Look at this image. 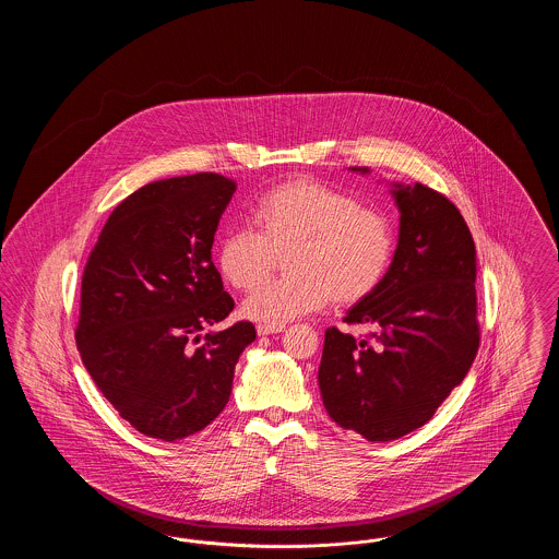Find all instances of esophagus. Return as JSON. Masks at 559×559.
<instances>
[{
    "instance_id": "esophagus-1",
    "label": "esophagus",
    "mask_w": 559,
    "mask_h": 559,
    "mask_svg": "<svg viewBox=\"0 0 559 559\" xmlns=\"http://www.w3.org/2000/svg\"><path fill=\"white\" fill-rule=\"evenodd\" d=\"M285 329V324H258V335L260 337H266L272 333H281Z\"/></svg>"
}]
</instances>
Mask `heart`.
<instances>
[{"label": "heart", "instance_id": "1", "mask_svg": "<svg viewBox=\"0 0 559 559\" xmlns=\"http://www.w3.org/2000/svg\"><path fill=\"white\" fill-rule=\"evenodd\" d=\"M251 230L224 235L215 264L237 292L266 276L276 254L289 252L293 276L265 284L242 304L247 319L285 324L319 312L331 299L354 306L371 297L394 262L396 235L383 213L312 178H293L266 190L251 207Z\"/></svg>", "mask_w": 559, "mask_h": 559}]
</instances>
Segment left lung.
I'll list each match as a JSON object with an SVG mask.
<instances>
[{"label":"left lung","instance_id":"8db88e82","mask_svg":"<svg viewBox=\"0 0 559 559\" xmlns=\"http://www.w3.org/2000/svg\"><path fill=\"white\" fill-rule=\"evenodd\" d=\"M390 192L400 212L394 262L381 287L344 319L371 326V335L354 340L326 329L319 369L329 417L369 442L426 426L479 346L476 245L463 215L419 182H392Z\"/></svg>","mask_w":559,"mask_h":559}]
</instances>
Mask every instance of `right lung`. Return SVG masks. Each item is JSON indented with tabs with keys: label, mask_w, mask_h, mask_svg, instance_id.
I'll return each mask as SVG.
<instances>
[{
	"label": "right lung",
	"mask_w": 559,
	"mask_h": 559,
	"mask_svg": "<svg viewBox=\"0 0 559 559\" xmlns=\"http://www.w3.org/2000/svg\"><path fill=\"white\" fill-rule=\"evenodd\" d=\"M237 185L219 174L159 180L110 217L81 278V360L140 433L182 440L212 424L233 392L247 320L210 331L235 301L212 262L213 235Z\"/></svg>",
	"instance_id": "obj_1"
}]
</instances>
